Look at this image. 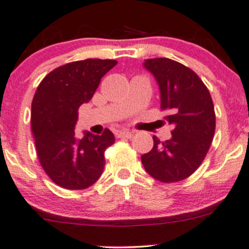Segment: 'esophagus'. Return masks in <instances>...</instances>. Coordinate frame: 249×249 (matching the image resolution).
<instances>
[{"label":"esophagus","mask_w":249,"mask_h":249,"mask_svg":"<svg viewBox=\"0 0 249 249\" xmlns=\"http://www.w3.org/2000/svg\"><path fill=\"white\" fill-rule=\"evenodd\" d=\"M132 135H134V131H130V130H123L118 134V137L120 139H131Z\"/></svg>","instance_id":"1"}]
</instances>
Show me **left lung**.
Listing matches in <instances>:
<instances>
[{
    "instance_id": "left-lung-1",
    "label": "left lung",
    "mask_w": 249,
    "mask_h": 249,
    "mask_svg": "<svg viewBox=\"0 0 249 249\" xmlns=\"http://www.w3.org/2000/svg\"><path fill=\"white\" fill-rule=\"evenodd\" d=\"M143 66L159 85L160 107L169 112L165 119L173 130L165 142L153 137L152 150L141 160L145 171L160 182L185 179L200 166L214 136L212 97L199 76L175 60L147 59Z\"/></svg>"
}]
</instances>
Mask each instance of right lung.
<instances>
[{
  "instance_id": "add662e5",
  "label": "right lung",
  "mask_w": 249,
  "mask_h": 249,
  "mask_svg": "<svg viewBox=\"0 0 249 249\" xmlns=\"http://www.w3.org/2000/svg\"><path fill=\"white\" fill-rule=\"evenodd\" d=\"M115 60L87 59L55 69L44 77L32 100L31 129L39 162L50 179L70 190L89 188L101 176L105 150L114 143L108 129L101 136L74 126L78 108L91 100Z\"/></svg>"
}]
</instances>
